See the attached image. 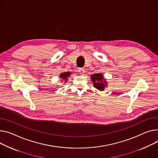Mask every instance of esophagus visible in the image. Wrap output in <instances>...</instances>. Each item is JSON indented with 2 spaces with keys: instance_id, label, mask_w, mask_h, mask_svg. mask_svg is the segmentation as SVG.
Returning <instances> with one entry per match:
<instances>
[{
  "instance_id": "34e87169",
  "label": "esophagus",
  "mask_w": 158,
  "mask_h": 158,
  "mask_svg": "<svg viewBox=\"0 0 158 158\" xmlns=\"http://www.w3.org/2000/svg\"><path fill=\"white\" fill-rule=\"evenodd\" d=\"M78 72H79V74L83 75L84 73H85V69H84L83 68H79V70H78Z\"/></svg>"
}]
</instances>
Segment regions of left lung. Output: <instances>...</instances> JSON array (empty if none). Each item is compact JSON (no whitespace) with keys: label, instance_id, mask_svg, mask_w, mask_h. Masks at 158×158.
<instances>
[{"label":"left lung","instance_id":"left-lung-1","mask_svg":"<svg viewBox=\"0 0 158 158\" xmlns=\"http://www.w3.org/2000/svg\"><path fill=\"white\" fill-rule=\"evenodd\" d=\"M91 79L93 82V86L100 91H103L105 88H107V82L103 78V75L102 73H94L91 76Z\"/></svg>","mask_w":158,"mask_h":158}]
</instances>
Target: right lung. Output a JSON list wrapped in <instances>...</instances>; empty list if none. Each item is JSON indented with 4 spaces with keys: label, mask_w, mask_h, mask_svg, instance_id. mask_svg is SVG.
Wrapping results in <instances>:
<instances>
[{
    "label": "right lung",
    "mask_w": 158,
    "mask_h": 158,
    "mask_svg": "<svg viewBox=\"0 0 158 158\" xmlns=\"http://www.w3.org/2000/svg\"><path fill=\"white\" fill-rule=\"evenodd\" d=\"M70 76V72H63L61 73H60V77L61 79V81H64L65 82H66V81H67L68 77Z\"/></svg>",
    "instance_id": "1"
}]
</instances>
